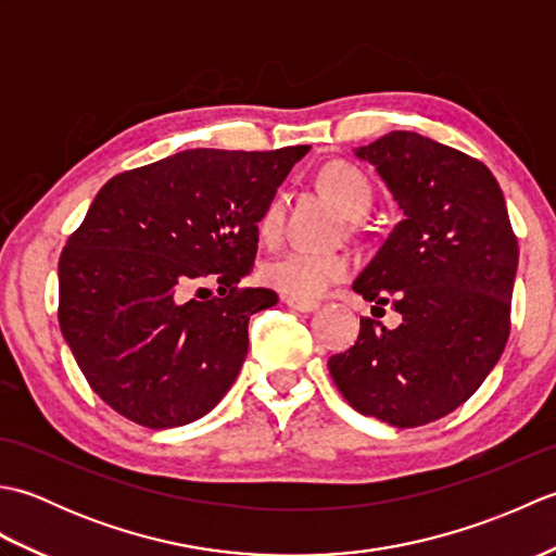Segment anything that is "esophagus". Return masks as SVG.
Wrapping results in <instances>:
<instances>
[{
    "label": "esophagus",
    "mask_w": 556,
    "mask_h": 556,
    "mask_svg": "<svg viewBox=\"0 0 556 556\" xmlns=\"http://www.w3.org/2000/svg\"><path fill=\"white\" fill-rule=\"evenodd\" d=\"M285 303L289 305L291 311H299V313H313L320 308V303L317 301H305V299H296V296H287Z\"/></svg>",
    "instance_id": "obj_1"
}]
</instances>
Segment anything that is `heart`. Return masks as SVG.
<instances>
[{"instance_id":"1","label":"heart","mask_w":556,"mask_h":556,"mask_svg":"<svg viewBox=\"0 0 556 556\" xmlns=\"http://www.w3.org/2000/svg\"><path fill=\"white\" fill-rule=\"evenodd\" d=\"M325 191L349 217H363L372 205V186L365 174L346 162L327 164L320 174ZM285 229V198L275 195L257 217L260 239L271 243ZM353 271V260L344 253L308 251V248H291V251L269 257L263 265V281L271 289L296 299H320L323 293L346 279Z\"/></svg>"}]
</instances>
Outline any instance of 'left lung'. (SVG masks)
Masks as SVG:
<instances>
[{
  "instance_id": "8db88e82",
  "label": "left lung",
  "mask_w": 556,
  "mask_h": 556,
  "mask_svg": "<svg viewBox=\"0 0 556 556\" xmlns=\"http://www.w3.org/2000/svg\"><path fill=\"white\" fill-rule=\"evenodd\" d=\"M404 212L353 291L401 315L361 320L353 349L329 358L339 392L394 428L444 418L473 396L509 339L518 243L485 164L413 131L353 148Z\"/></svg>"
}]
</instances>
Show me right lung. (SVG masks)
<instances>
[{
	"label": "right lung",
	"mask_w": 556,
	"mask_h": 556,
	"mask_svg": "<svg viewBox=\"0 0 556 556\" xmlns=\"http://www.w3.org/2000/svg\"><path fill=\"white\" fill-rule=\"evenodd\" d=\"M308 146L184 150L116 174L59 257V327L102 401L152 430L207 416L248 353V320L279 299L253 271L257 217ZM222 300H186L200 280Z\"/></svg>",
	"instance_id": "add662e5"
}]
</instances>
